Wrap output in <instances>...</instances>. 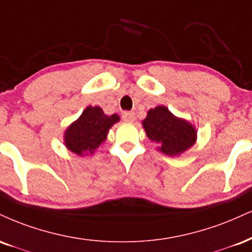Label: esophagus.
Listing matches in <instances>:
<instances>
[{
    "mask_svg": "<svg viewBox=\"0 0 252 252\" xmlns=\"http://www.w3.org/2000/svg\"><path fill=\"white\" fill-rule=\"evenodd\" d=\"M122 118L123 121H126V122H134L135 115L134 113H130V111H124L122 114Z\"/></svg>",
    "mask_w": 252,
    "mask_h": 252,
    "instance_id": "obj_1",
    "label": "esophagus"
}]
</instances>
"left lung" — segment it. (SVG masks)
Instances as JSON below:
<instances>
[{
    "label": "left lung",
    "instance_id": "left-lung-1",
    "mask_svg": "<svg viewBox=\"0 0 252 252\" xmlns=\"http://www.w3.org/2000/svg\"><path fill=\"white\" fill-rule=\"evenodd\" d=\"M147 136L159 145L158 149L169 156H176L189 149L196 141V130L190 123L175 117L168 108L159 105L150 109L143 121Z\"/></svg>",
    "mask_w": 252,
    "mask_h": 252
}]
</instances>
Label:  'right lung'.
Instances as JSON below:
<instances>
[{"label": "right lung", "instance_id": "obj_1", "mask_svg": "<svg viewBox=\"0 0 252 252\" xmlns=\"http://www.w3.org/2000/svg\"><path fill=\"white\" fill-rule=\"evenodd\" d=\"M118 121L120 117L116 114L108 116L99 107H88L76 122L66 129V148L80 156L93 154L105 141L108 130Z\"/></svg>", "mask_w": 252, "mask_h": 252}]
</instances>
